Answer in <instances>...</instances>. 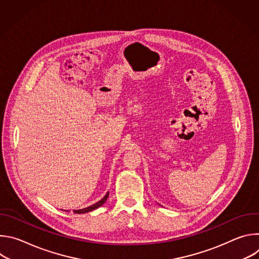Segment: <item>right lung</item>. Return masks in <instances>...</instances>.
I'll list each match as a JSON object with an SVG mask.
<instances>
[{
	"label": "right lung",
	"instance_id": "obj_1",
	"mask_svg": "<svg viewBox=\"0 0 259 259\" xmlns=\"http://www.w3.org/2000/svg\"><path fill=\"white\" fill-rule=\"evenodd\" d=\"M108 194H109V193H107V194H106L100 201H98L97 203H95V204H93V205H91V206H89V207H87V208H84V209L73 210V212L77 213V214H82V213H87V212H90V211H93V210L97 209L98 207L102 206V205L105 203V201H106L107 198H108Z\"/></svg>",
	"mask_w": 259,
	"mask_h": 259
}]
</instances>
